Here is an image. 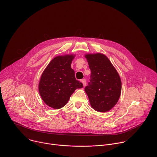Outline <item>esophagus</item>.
I'll list each match as a JSON object with an SVG mask.
<instances>
[{"instance_id":"1","label":"esophagus","mask_w":157,"mask_h":157,"mask_svg":"<svg viewBox=\"0 0 157 157\" xmlns=\"http://www.w3.org/2000/svg\"><path fill=\"white\" fill-rule=\"evenodd\" d=\"M81 82H82V83L83 84V86H85L86 85V79H81Z\"/></svg>"}]
</instances>
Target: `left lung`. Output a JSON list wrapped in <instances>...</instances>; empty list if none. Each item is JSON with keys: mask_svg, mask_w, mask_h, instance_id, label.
I'll list each match as a JSON object with an SVG mask.
<instances>
[{"mask_svg": "<svg viewBox=\"0 0 157 157\" xmlns=\"http://www.w3.org/2000/svg\"><path fill=\"white\" fill-rule=\"evenodd\" d=\"M91 70L90 80L84 90L92 107L104 113L117 102L121 93L120 76L108 58L103 54L85 56Z\"/></svg>", "mask_w": 157, "mask_h": 157, "instance_id": "8db88e82", "label": "left lung"}]
</instances>
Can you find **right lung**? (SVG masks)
I'll use <instances>...</instances> for the list:
<instances>
[{
  "label": "right lung",
  "instance_id": "add662e5",
  "mask_svg": "<svg viewBox=\"0 0 157 157\" xmlns=\"http://www.w3.org/2000/svg\"><path fill=\"white\" fill-rule=\"evenodd\" d=\"M75 56H59L53 58L42 73L39 93L48 106L58 109L68 102L76 89L82 88V82L75 78L71 64Z\"/></svg>",
  "mask_w": 157,
  "mask_h": 157
}]
</instances>
